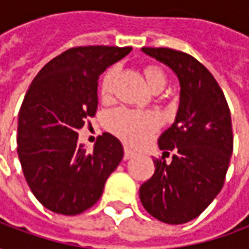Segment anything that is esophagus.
<instances>
[{
	"mask_svg": "<svg viewBox=\"0 0 249 249\" xmlns=\"http://www.w3.org/2000/svg\"><path fill=\"white\" fill-rule=\"evenodd\" d=\"M135 156H136V152L133 151V149H130L128 145L124 146V159L125 160H129V159H132V157H135Z\"/></svg>",
	"mask_w": 249,
	"mask_h": 249,
	"instance_id": "obj_1",
	"label": "esophagus"
}]
</instances>
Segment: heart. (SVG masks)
Segmentation results:
<instances>
[{"instance_id": "1", "label": "heart", "mask_w": 249, "mask_h": 249, "mask_svg": "<svg viewBox=\"0 0 249 249\" xmlns=\"http://www.w3.org/2000/svg\"><path fill=\"white\" fill-rule=\"evenodd\" d=\"M117 73H119L117 66L110 68L105 73L101 84V93L105 97H108L113 90ZM144 74H145L148 88L152 92H160L161 89H164L167 84V77L160 68L148 66L144 71ZM160 124L161 121L159 114L153 112H135L128 109H119L109 114V128L114 133H117L123 139L136 145L145 142L153 135V132L159 129Z\"/></svg>"}]
</instances>
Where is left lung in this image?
Here are the masks:
<instances>
[{"label": "left lung", "mask_w": 249, "mask_h": 249, "mask_svg": "<svg viewBox=\"0 0 249 249\" xmlns=\"http://www.w3.org/2000/svg\"><path fill=\"white\" fill-rule=\"evenodd\" d=\"M141 52L176 74L180 101L173 124L159 137L161 151L175 152L172 160H153L156 171L140 187V200L155 219L184 224L223 188L233 151L231 112L214 77L196 58L168 48Z\"/></svg>", "instance_id": "1"}]
</instances>
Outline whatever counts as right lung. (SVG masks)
<instances>
[{
    "instance_id": "obj_1",
    "label": "right lung",
    "mask_w": 249,
    "mask_h": 249,
    "mask_svg": "<svg viewBox=\"0 0 249 249\" xmlns=\"http://www.w3.org/2000/svg\"><path fill=\"white\" fill-rule=\"evenodd\" d=\"M132 48L78 46L46 64L25 94L17 152L30 191L45 208L73 216L101 197L107 178L124 157L117 137L104 133L93 151L77 130L97 110L98 77Z\"/></svg>"
}]
</instances>
